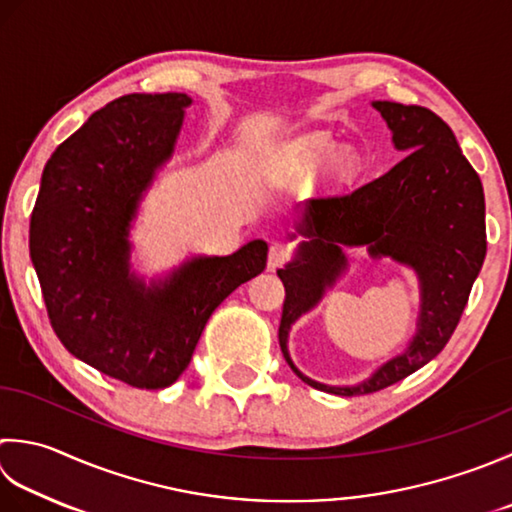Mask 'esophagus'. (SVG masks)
Listing matches in <instances>:
<instances>
[{
	"label": "esophagus",
	"mask_w": 512,
	"mask_h": 512,
	"mask_svg": "<svg viewBox=\"0 0 512 512\" xmlns=\"http://www.w3.org/2000/svg\"><path fill=\"white\" fill-rule=\"evenodd\" d=\"M290 253H293V250H290V246L284 244V242L270 244V250H268V268L284 266V264L288 262V259H290Z\"/></svg>",
	"instance_id": "1"
}]
</instances>
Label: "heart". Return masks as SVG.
<instances>
[{
	"instance_id": "b5f03b06",
	"label": "heart",
	"mask_w": 512,
	"mask_h": 512,
	"mask_svg": "<svg viewBox=\"0 0 512 512\" xmlns=\"http://www.w3.org/2000/svg\"><path fill=\"white\" fill-rule=\"evenodd\" d=\"M337 144L335 139L326 133H310L295 139V142L286 144L284 155L293 162L306 164V166H319L328 162L330 157H335ZM359 170V159L355 153H339L335 157V173L342 179L355 177Z\"/></svg>"
}]
</instances>
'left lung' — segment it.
Returning <instances> with one entry per match:
<instances>
[{"label":"left lung","mask_w":512,"mask_h":512,"mask_svg":"<svg viewBox=\"0 0 512 512\" xmlns=\"http://www.w3.org/2000/svg\"><path fill=\"white\" fill-rule=\"evenodd\" d=\"M373 108L382 113L395 148L406 157L353 193L310 199L297 222V233L308 242L299 244L293 262L277 270L286 288L279 346L288 366L308 386L342 397L402 382L442 353L486 257L482 179L462 155L450 126L424 106L373 102ZM344 245H366L371 256H390L413 267L423 304L418 333L402 356L362 385L328 387L298 373L287 355V333L345 269Z\"/></svg>","instance_id":"obj_1"}]
</instances>
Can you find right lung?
<instances>
[{"instance_id": "obj_1", "label": "right lung", "mask_w": 512, "mask_h": 512, "mask_svg": "<svg viewBox=\"0 0 512 512\" xmlns=\"http://www.w3.org/2000/svg\"><path fill=\"white\" fill-rule=\"evenodd\" d=\"M190 104L186 93H133L97 110L50 155L30 215V259L59 342L146 390L177 382L213 310L266 268L268 244L253 239L148 286L130 270V226Z\"/></svg>"}]
</instances>
